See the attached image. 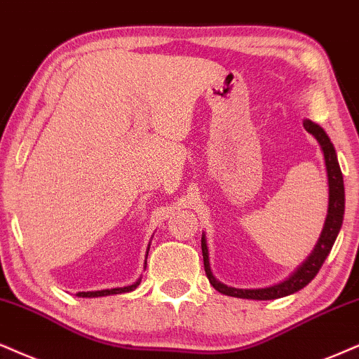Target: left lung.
I'll return each mask as SVG.
<instances>
[{"label":"left lung","mask_w":359,"mask_h":359,"mask_svg":"<svg viewBox=\"0 0 359 359\" xmlns=\"http://www.w3.org/2000/svg\"><path fill=\"white\" fill-rule=\"evenodd\" d=\"M304 130L309 135H313L316 138L318 143L321 146L323 156H325V165H326V175H328V187H330V198H328V215H326L325 226L318 238V243L315 250L311 251V255L308 256L306 261H303V264L296 271L291 274L290 278H286L285 281L278 283V285L268 286V287H256V290H240V287H231L219 283L213 276L210 268V253H208L206 246V238L205 234L201 236V250H203V261H205V271L208 280L216 291L219 293L234 296V298H246V299H278L283 296L293 294L296 291L303 290L308 283H311L313 278L316 276L320 271L323 263H325L326 256L330 255L331 248H333L336 236H338L339 229L343 224V216H344V183H343V175L339 170L338 158H336L334 146L331 143L325 130L316 123L304 119L303 121Z\"/></svg>","instance_id":"8db88e82"}]
</instances>
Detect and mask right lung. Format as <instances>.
Returning a JSON list of instances; mask_svg holds the SVG:
<instances>
[{
	"mask_svg": "<svg viewBox=\"0 0 359 359\" xmlns=\"http://www.w3.org/2000/svg\"><path fill=\"white\" fill-rule=\"evenodd\" d=\"M149 250V246H148ZM146 258H148V253H146ZM138 280L136 283H133L130 286H125V287H111V290H101V291H83V293H78L76 296L79 298H98V296H108V294H119V293H128V291H133L136 290V286L140 285Z\"/></svg>",
	"mask_w": 359,
	"mask_h": 359,
	"instance_id": "1",
	"label": "right lung"
}]
</instances>
